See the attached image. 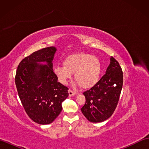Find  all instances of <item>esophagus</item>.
<instances>
[{
    "mask_svg": "<svg viewBox=\"0 0 149 149\" xmlns=\"http://www.w3.org/2000/svg\"><path fill=\"white\" fill-rule=\"evenodd\" d=\"M68 93H69V96H70V97L74 96V95H75V94H76V93H75V91H72V90H68Z\"/></svg>",
    "mask_w": 149,
    "mask_h": 149,
    "instance_id": "esophagus-1",
    "label": "esophagus"
}]
</instances>
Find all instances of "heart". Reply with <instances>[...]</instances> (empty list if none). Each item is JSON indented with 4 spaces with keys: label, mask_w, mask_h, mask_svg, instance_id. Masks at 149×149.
<instances>
[{
    "label": "heart",
    "mask_w": 149,
    "mask_h": 149,
    "mask_svg": "<svg viewBox=\"0 0 149 149\" xmlns=\"http://www.w3.org/2000/svg\"><path fill=\"white\" fill-rule=\"evenodd\" d=\"M54 72L58 81L63 84L74 73V78L83 88H89L97 83L100 77L101 65L96 56L89 54L79 53L68 56L63 61V65H58Z\"/></svg>",
    "instance_id": "heart-1"
}]
</instances>
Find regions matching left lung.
I'll list each match as a JSON object with an SVG mask.
<instances>
[{"mask_svg":"<svg viewBox=\"0 0 149 149\" xmlns=\"http://www.w3.org/2000/svg\"><path fill=\"white\" fill-rule=\"evenodd\" d=\"M123 85V72L118 62L111 57L106 74L89 90L83 93L86 103L81 109L88 121L102 122L113 115Z\"/></svg>","mask_w":149,"mask_h":149,"instance_id":"8db88e82","label":"left lung"}]
</instances>
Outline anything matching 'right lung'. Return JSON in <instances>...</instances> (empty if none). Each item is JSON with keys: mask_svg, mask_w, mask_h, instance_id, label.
<instances>
[{"mask_svg": "<svg viewBox=\"0 0 149 149\" xmlns=\"http://www.w3.org/2000/svg\"><path fill=\"white\" fill-rule=\"evenodd\" d=\"M57 49L49 47L33 52L18 66L15 84L29 118L42 125L52 123L68 96L67 87L59 82L52 68Z\"/></svg>", "mask_w": 149, "mask_h": 149, "instance_id": "right-lung-1", "label": "right lung"}]
</instances>
